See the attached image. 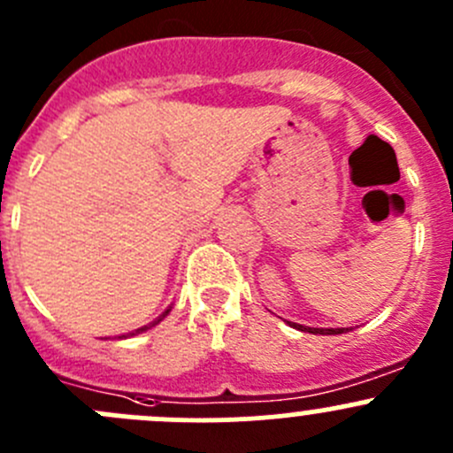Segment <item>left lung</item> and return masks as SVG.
<instances>
[{
	"instance_id": "1",
	"label": "left lung",
	"mask_w": 453,
	"mask_h": 453,
	"mask_svg": "<svg viewBox=\"0 0 453 453\" xmlns=\"http://www.w3.org/2000/svg\"><path fill=\"white\" fill-rule=\"evenodd\" d=\"M287 324L298 328V331L313 333V335H342V333H349V328H313V326H303V324H296V322H287Z\"/></svg>"
}]
</instances>
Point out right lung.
Wrapping results in <instances>:
<instances>
[{"label":"right lung","instance_id":"add662e5","mask_svg":"<svg viewBox=\"0 0 453 453\" xmlns=\"http://www.w3.org/2000/svg\"><path fill=\"white\" fill-rule=\"evenodd\" d=\"M168 313H171V309H166V311H164L162 315H159L157 319H153V322H150V324H146V326H140V328H135V331H134V333H129V335H138V333H144V331H149L150 326H155V324H159V322H162V319L166 318ZM129 335H122V337H129Z\"/></svg>","mask_w":453,"mask_h":453}]
</instances>
